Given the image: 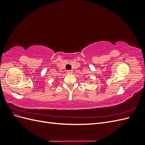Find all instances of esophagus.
Wrapping results in <instances>:
<instances>
[{"mask_svg": "<svg viewBox=\"0 0 145 145\" xmlns=\"http://www.w3.org/2000/svg\"><path fill=\"white\" fill-rule=\"evenodd\" d=\"M67 73L68 74H71L72 73V70H68Z\"/></svg>", "mask_w": 145, "mask_h": 145, "instance_id": "esophagus-1", "label": "esophagus"}]
</instances>
